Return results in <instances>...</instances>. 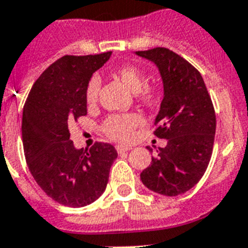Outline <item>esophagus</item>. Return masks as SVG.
I'll return each mask as SVG.
<instances>
[{"label": "esophagus", "instance_id": "34e87169", "mask_svg": "<svg viewBox=\"0 0 248 248\" xmlns=\"http://www.w3.org/2000/svg\"><path fill=\"white\" fill-rule=\"evenodd\" d=\"M116 149H117L118 154H122V153H127V152H130V150H131L130 146H122V145H117V146H116Z\"/></svg>", "mask_w": 248, "mask_h": 248}]
</instances>
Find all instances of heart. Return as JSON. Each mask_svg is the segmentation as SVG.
<instances>
[{
	"mask_svg": "<svg viewBox=\"0 0 248 248\" xmlns=\"http://www.w3.org/2000/svg\"><path fill=\"white\" fill-rule=\"evenodd\" d=\"M113 75L131 92H136V96L144 103H152L156 98V89L154 86L145 84L142 71L134 65H122L113 71ZM99 80L96 76L89 78L85 86L86 106H94L98 99ZM141 124L139 114H112L102 124L104 134L116 141H127L132 132Z\"/></svg>",
	"mask_w": 248,
	"mask_h": 248,
	"instance_id": "b5f03b06",
	"label": "heart"
}]
</instances>
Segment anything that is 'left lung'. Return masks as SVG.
Segmentation results:
<instances>
[{
    "label": "left lung",
    "instance_id": "8db88e82",
    "mask_svg": "<svg viewBox=\"0 0 248 248\" xmlns=\"http://www.w3.org/2000/svg\"><path fill=\"white\" fill-rule=\"evenodd\" d=\"M136 54L154 62L162 75L164 96L154 135L168 141L140 177L156 194H185L201 180L210 162L217 127L214 106L200 72L180 54L163 47Z\"/></svg>",
    "mask_w": 248,
    "mask_h": 248
}]
</instances>
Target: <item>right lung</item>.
<instances>
[{
	"mask_svg": "<svg viewBox=\"0 0 248 248\" xmlns=\"http://www.w3.org/2000/svg\"><path fill=\"white\" fill-rule=\"evenodd\" d=\"M110 54L63 56L34 82L24 106L21 134L28 168L48 196L70 208H82L103 194L117 158L108 142L78 150L68 131L70 122L86 114V84Z\"/></svg>",
	"mask_w": 248,
	"mask_h": 248,
	"instance_id": "obj_1",
	"label": "right lung"
}]
</instances>
